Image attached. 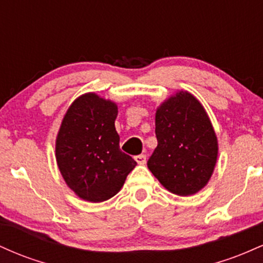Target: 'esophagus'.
<instances>
[{"label":"esophagus","mask_w":263,"mask_h":263,"mask_svg":"<svg viewBox=\"0 0 263 263\" xmlns=\"http://www.w3.org/2000/svg\"><path fill=\"white\" fill-rule=\"evenodd\" d=\"M146 159H147L146 155H138L135 157V161L137 162L138 164H146Z\"/></svg>","instance_id":"esophagus-1"}]
</instances>
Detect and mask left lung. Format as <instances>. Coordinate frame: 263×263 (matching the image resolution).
<instances>
[{
    "label": "left lung",
    "instance_id": "obj_1",
    "mask_svg": "<svg viewBox=\"0 0 263 263\" xmlns=\"http://www.w3.org/2000/svg\"><path fill=\"white\" fill-rule=\"evenodd\" d=\"M156 137L147 165L162 185L182 197L204 188L218 158V141L192 93L180 91L163 102L156 114Z\"/></svg>",
    "mask_w": 263,
    "mask_h": 263
}]
</instances>
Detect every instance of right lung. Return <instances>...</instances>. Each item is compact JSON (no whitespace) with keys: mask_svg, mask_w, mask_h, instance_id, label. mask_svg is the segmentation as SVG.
Segmentation results:
<instances>
[{"mask_svg":"<svg viewBox=\"0 0 263 263\" xmlns=\"http://www.w3.org/2000/svg\"><path fill=\"white\" fill-rule=\"evenodd\" d=\"M117 106L89 92L75 100L57 137V163L78 197L100 203L117 194L137 164L120 149Z\"/></svg>","mask_w":263,"mask_h":263,"instance_id":"1","label":"right lung"}]
</instances>
